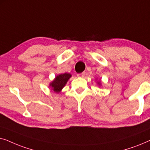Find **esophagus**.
Returning a JSON list of instances; mask_svg holds the SVG:
<instances>
[{"mask_svg": "<svg viewBox=\"0 0 150 150\" xmlns=\"http://www.w3.org/2000/svg\"><path fill=\"white\" fill-rule=\"evenodd\" d=\"M85 72L79 73V74H77V76L78 77H81V78H83L84 76H85Z\"/></svg>", "mask_w": 150, "mask_h": 150, "instance_id": "esophagus-1", "label": "esophagus"}]
</instances>
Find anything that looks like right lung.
I'll list each match as a JSON object with an SVG mask.
<instances>
[{"mask_svg": "<svg viewBox=\"0 0 150 150\" xmlns=\"http://www.w3.org/2000/svg\"><path fill=\"white\" fill-rule=\"evenodd\" d=\"M71 77V74L67 73L62 74L55 78V79L50 83V87H52L53 91L56 93H59L63 89L67 81Z\"/></svg>", "mask_w": 150, "mask_h": 150, "instance_id": "add662e5", "label": "right lung"}]
</instances>
